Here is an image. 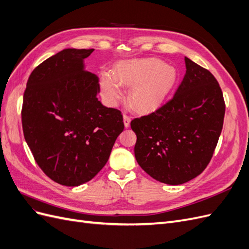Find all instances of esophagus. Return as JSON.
I'll use <instances>...</instances> for the list:
<instances>
[{
  "label": "esophagus",
  "instance_id": "34e87169",
  "mask_svg": "<svg viewBox=\"0 0 249 249\" xmlns=\"http://www.w3.org/2000/svg\"><path fill=\"white\" fill-rule=\"evenodd\" d=\"M131 119H132V117L130 115H127L126 113H124V126L125 127H129L130 126Z\"/></svg>",
  "mask_w": 249,
  "mask_h": 249
}]
</instances>
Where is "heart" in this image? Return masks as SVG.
<instances>
[{
	"instance_id": "obj_1",
	"label": "heart",
	"mask_w": 249,
	"mask_h": 249,
	"mask_svg": "<svg viewBox=\"0 0 249 249\" xmlns=\"http://www.w3.org/2000/svg\"><path fill=\"white\" fill-rule=\"evenodd\" d=\"M116 79L109 73L103 74L101 87L104 96L116 102L123 96L121 84L133 87L130 100L133 106L141 111L152 110L166 99L175 87L178 73L175 67L159 59H143L120 65Z\"/></svg>"
}]
</instances>
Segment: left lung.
Masks as SVG:
<instances>
[{"instance_id":"8db88e82","label":"left lung","mask_w":249,"mask_h":249,"mask_svg":"<svg viewBox=\"0 0 249 249\" xmlns=\"http://www.w3.org/2000/svg\"><path fill=\"white\" fill-rule=\"evenodd\" d=\"M186 73L175 95L156 111L134 118L135 158L161 183L180 185L199 176L222 131L225 103L208 70L185 58Z\"/></svg>"}]
</instances>
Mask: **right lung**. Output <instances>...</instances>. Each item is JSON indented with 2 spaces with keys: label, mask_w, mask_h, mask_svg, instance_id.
<instances>
[{
  "label": "right lung",
  "mask_w": 249,
  "mask_h": 249,
  "mask_svg": "<svg viewBox=\"0 0 249 249\" xmlns=\"http://www.w3.org/2000/svg\"><path fill=\"white\" fill-rule=\"evenodd\" d=\"M93 49H66L36 66L27 82L21 124L40 169L54 182L79 186L107 163L124 131L118 109L97 100L99 78L83 69Z\"/></svg>",
  "instance_id": "add662e5"
}]
</instances>
